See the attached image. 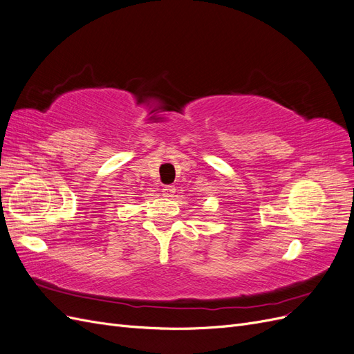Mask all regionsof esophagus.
I'll list each match as a JSON object with an SVG mask.
<instances>
[{"mask_svg": "<svg viewBox=\"0 0 354 354\" xmlns=\"http://www.w3.org/2000/svg\"><path fill=\"white\" fill-rule=\"evenodd\" d=\"M176 194V187L174 186H164L162 189V195L167 198H171Z\"/></svg>", "mask_w": 354, "mask_h": 354, "instance_id": "1", "label": "esophagus"}]
</instances>
